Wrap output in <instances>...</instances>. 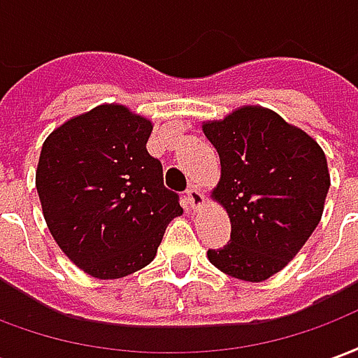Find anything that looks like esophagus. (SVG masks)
Instances as JSON below:
<instances>
[{
	"mask_svg": "<svg viewBox=\"0 0 358 358\" xmlns=\"http://www.w3.org/2000/svg\"><path fill=\"white\" fill-rule=\"evenodd\" d=\"M186 199H187V205L192 207L194 210H197L199 207H203V203H205V195L199 187H189L186 192Z\"/></svg>",
	"mask_w": 358,
	"mask_h": 358,
	"instance_id": "34e87169",
	"label": "esophagus"
}]
</instances>
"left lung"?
<instances>
[{
	"mask_svg": "<svg viewBox=\"0 0 358 358\" xmlns=\"http://www.w3.org/2000/svg\"><path fill=\"white\" fill-rule=\"evenodd\" d=\"M203 134L220 157L210 192L232 224L230 241L209 249L220 272L263 282L287 266L320 222L330 187L322 148L272 109L241 105L205 120Z\"/></svg>",
	"mask_w": 358,
	"mask_h": 358,
	"instance_id": "obj_1",
	"label": "left lung"
}]
</instances>
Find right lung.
<instances>
[{
    "label": "right lung",
    "mask_w": 358,
    "mask_h": 358,
    "mask_svg": "<svg viewBox=\"0 0 358 358\" xmlns=\"http://www.w3.org/2000/svg\"><path fill=\"white\" fill-rule=\"evenodd\" d=\"M151 130L130 107L103 103L43 141L36 189L45 224L71 263L97 280L148 266L169 222L184 213L145 149Z\"/></svg>",
    "instance_id": "obj_1"
}]
</instances>
